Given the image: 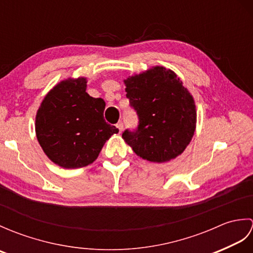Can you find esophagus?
Returning <instances> with one entry per match:
<instances>
[{"label":"esophagus","instance_id":"34e87169","mask_svg":"<svg viewBox=\"0 0 253 253\" xmlns=\"http://www.w3.org/2000/svg\"><path fill=\"white\" fill-rule=\"evenodd\" d=\"M116 127L118 128V130H120V132H122L123 131V128H124V125H123V123L121 122V123H118L117 125H116Z\"/></svg>","mask_w":253,"mask_h":253}]
</instances>
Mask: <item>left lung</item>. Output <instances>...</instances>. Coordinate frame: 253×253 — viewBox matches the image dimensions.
Masks as SVG:
<instances>
[{"label":"left lung","instance_id":"8db88e82","mask_svg":"<svg viewBox=\"0 0 253 253\" xmlns=\"http://www.w3.org/2000/svg\"><path fill=\"white\" fill-rule=\"evenodd\" d=\"M126 96L136 110L139 125L125 130L123 139L138 157L164 163L185 151L195 135V100L177 75L163 66L124 80Z\"/></svg>","mask_w":253,"mask_h":253}]
</instances>
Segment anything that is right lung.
<instances>
[{
  "mask_svg": "<svg viewBox=\"0 0 253 253\" xmlns=\"http://www.w3.org/2000/svg\"><path fill=\"white\" fill-rule=\"evenodd\" d=\"M87 78H67L44 96L36 115V135L45 155L63 169L93 163L118 132L104 121L105 102L87 92Z\"/></svg>",
  "mask_w": 253,
  "mask_h": 253,
  "instance_id": "1",
  "label": "right lung"
}]
</instances>
